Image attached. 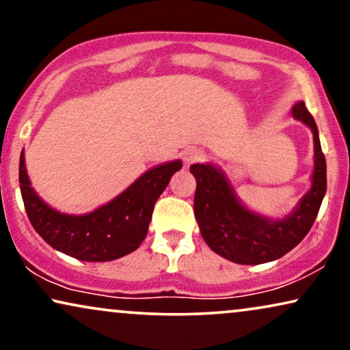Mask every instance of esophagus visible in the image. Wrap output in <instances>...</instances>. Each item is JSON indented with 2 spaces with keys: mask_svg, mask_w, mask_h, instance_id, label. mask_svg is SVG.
<instances>
[{
  "mask_svg": "<svg viewBox=\"0 0 350 350\" xmlns=\"http://www.w3.org/2000/svg\"><path fill=\"white\" fill-rule=\"evenodd\" d=\"M204 151L198 150V148H191V150H186L185 151V164L186 165H191V164H196V162H200L204 159Z\"/></svg>",
  "mask_w": 350,
  "mask_h": 350,
  "instance_id": "obj_1",
  "label": "esophagus"
}]
</instances>
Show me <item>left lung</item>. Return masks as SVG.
I'll return each mask as SVG.
<instances>
[{"label": "left lung", "mask_w": 350, "mask_h": 350, "mask_svg": "<svg viewBox=\"0 0 350 350\" xmlns=\"http://www.w3.org/2000/svg\"><path fill=\"white\" fill-rule=\"evenodd\" d=\"M293 116L312 129L315 167L312 188L293 213L280 221L248 212L236 199L224 175L210 164L191 165L196 176L194 215L204 241L215 253L239 265H261L298 245L310 231L327 193V162L320 146L317 124L304 102L293 107Z\"/></svg>", "instance_id": "1"}]
</instances>
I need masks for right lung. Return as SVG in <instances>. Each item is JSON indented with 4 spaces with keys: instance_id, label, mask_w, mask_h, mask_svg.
Masks as SVG:
<instances>
[{
    "instance_id": "1",
    "label": "right lung",
    "mask_w": 350,
    "mask_h": 350,
    "mask_svg": "<svg viewBox=\"0 0 350 350\" xmlns=\"http://www.w3.org/2000/svg\"><path fill=\"white\" fill-rule=\"evenodd\" d=\"M180 169V161L154 167L111 202L81 217L55 212L38 198L28 180L23 151L18 181L28 219L51 247L81 261H113L140 247L157 198Z\"/></svg>"
}]
</instances>
